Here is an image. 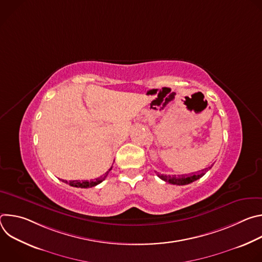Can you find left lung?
Instances as JSON below:
<instances>
[{
  "label": "left lung",
  "instance_id": "8db88e82",
  "mask_svg": "<svg viewBox=\"0 0 262 262\" xmlns=\"http://www.w3.org/2000/svg\"><path fill=\"white\" fill-rule=\"evenodd\" d=\"M211 167H212V165H211L210 167H208V168H205V169H203V170H201V171L194 172V173H192V174H190V175H178V176L172 175V176H171V175L158 174V176H159L161 179H163L164 181L169 182V183H171V184L184 185V184H189V183H191V182H193V181H195V180L201 178V177L205 174V172H207L209 169H211Z\"/></svg>",
  "mask_w": 262,
  "mask_h": 262
}]
</instances>
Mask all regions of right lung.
<instances>
[{
  "mask_svg": "<svg viewBox=\"0 0 262 262\" xmlns=\"http://www.w3.org/2000/svg\"><path fill=\"white\" fill-rule=\"evenodd\" d=\"M112 170V167L108 169V171H106L102 176L96 178V179H92V180H71V181H67V180H63L64 182L68 183L71 186H76V188H82V189H87V188H92V186H95L97 184H99L102 180L105 179V177L107 176L108 172Z\"/></svg>",
  "mask_w": 262,
  "mask_h": 262,
  "instance_id": "obj_1",
  "label": "right lung"
}]
</instances>
